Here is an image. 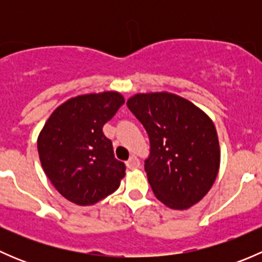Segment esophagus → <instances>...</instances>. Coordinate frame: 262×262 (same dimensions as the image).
Listing matches in <instances>:
<instances>
[{"label": "esophagus", "instance_id": "34e87169", "mask_svg": "<svg viewBox=\"0 0 262 262\" xmlns=\"http://www.w3.org/2000/svg\"><path fill=\"white\" fill-rule=\"evenodd\" d=\"M126 166H128V168L139 167V160L136 157V156H132V157L126 161Z\"/></svg>", "mask_w": 262, "mask_h": 262}]
</instances>
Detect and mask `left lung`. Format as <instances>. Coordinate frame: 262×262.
Masks as SVG:
<instances>
[{
	"label": "left lung",
	"mask_w": 262,
	"mask_h": 262,
	"mask_svg": "<svg viewBox=\"0 0 262 262\" xmlns=\"http://www.w3.org/2000/svg\"><path fill=\"white\" fill-rule=\"evenodd\" d=\"M126 105L149 137L144 170L156 198L178 210L200 202L213 186L221 163L212 119L170 92L137 94Z\"/></svg>",
	"instance_id": "obj_1"
}]
</instances>
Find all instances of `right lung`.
Masks as SVG:
<instances>
[{
  "mask_svg": "<svg viewBox=\"0 0 262 262\" xmlns=\"http://www.w3.org/2000/svg\"><path fill=\"white\" fill-rule=\"evenodd\" d=\"M124 104L116 91L72 97L58 106L38 137L41 167L62 196L92 205L113 194L125 176L102 126Z\"/></svg>",
  "mask_w": 262,
  "mask_h": 262,
  "instance_id": "right-lung-1",
  "label": "right lung"
}]
</instances>
